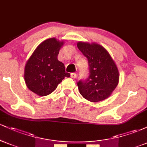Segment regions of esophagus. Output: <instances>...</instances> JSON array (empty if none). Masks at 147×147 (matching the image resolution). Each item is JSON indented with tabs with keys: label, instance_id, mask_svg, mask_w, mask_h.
<instances>
[{
	"label": "esophagus",
	"instance_id": "esophagus-1",
	"mask_svg": "<svg viewBox=\"0 0 147 147\" xmlns=\"http://www.w3.org/2000/svg\"><path fill=\"white\" fill-rule=\"evenodd\" d=\"M70 77H72V78L75 79L77 77V75H76V73H74V72H72V73L70 74Z\"/></svg>",
	"mask_w": 147,
	"mask_h": 147
}]
</instances>
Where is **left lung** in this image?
<instances>
[{
	"instance_id": "left-lung-1",
	"label": "left lung",
	"mask_w": 147,
	"mask_h": 147,
	"mask_svg": "<svg viewBox=\"0 0 147 147\" xmlns=\"http://www.w3.org/2000/svg\"><path fill=\"white\" fill-rule=\"evenodd\" d=\"M77 48L88 61L90 75L77 83L80 94L92 102L107 99L119 83V70L110 54L97 43L79 41Z\"/></svg>"
}]
</instances>
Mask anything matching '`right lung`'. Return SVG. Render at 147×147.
<instances>
[{"mask_svg": "<svg viewBox=\"0 0 147 147\" xmlns=\"http://www.w3.org/2000/svg\"><path fill=\"white\" fill-rule=\"evenodd\" d=\"M63 41L50 38L40 43L27 61L24 79L27 87L36 95L46 96L52 93L65 77V65L57 59Z\"/></svg>", "mask_w": 147, "mask_h": 147, "instance_id": "add662e5", "label": "right lung"}]
</instances>
